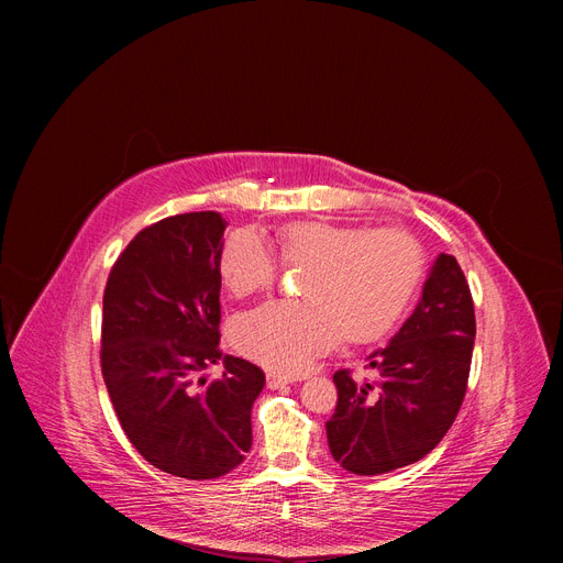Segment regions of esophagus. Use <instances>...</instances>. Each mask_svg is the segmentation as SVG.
I'll return each instance as SVG.
<instances>
[{"label": "esophagus", "instance_id": "34e87169", "mask_svg": "<svg viewBox=\"0 0 563 563\" xmlns=\"http://www.w3.org/2000/svg\"><path fill=\"white\" fill-rule=\"evenodd\" d=\"M287 383H294V378L280 376V374H269V376H266V386H269L272 390H278V388L287 386Z\"/></svg>", "mask_w": 563, "mask_h": 563}]
</instances>
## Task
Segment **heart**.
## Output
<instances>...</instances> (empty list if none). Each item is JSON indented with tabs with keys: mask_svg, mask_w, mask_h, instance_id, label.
<instances>
[{
	"mask_svg": "<svg viewBox=\"0 0 563 563\" xmlns=\"http://www.w3.org/2000/svg\"><path fill=\"white\" fill-rule=\"evenodd\" d=\"M276 242L283 264L308 266L299 285L306 301H272L240 314L232 342L278 374L308 369L340 331L349 342L386 335L424 274V251L404 230L299 221L280 228ZM219 269L230 294L251 297L276 283L278 260L257 230L244 228L228 236Z\"/></svg>",
	"mask_w": 563,
	"mask_h": 563,
	"instance_id": "obj_1",
	"label": "heart"
}]
</instances>
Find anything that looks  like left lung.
Returning <instances> with one entry per match:
<instances>
[{
    "instance_id": "obj_1",
    "label": "left lung",
    "mask_w": 563,
    "mask_h": 563,
    "mask_svg": "<svg viewBox=\"0 0 563 563\" xmlns=\"http://www.w3.org/2000/svg\"><path fill=\"white\" fill-rule=\"evenodd\" d=\"M475 333L467 280L456 257L440 253L418 308L367 358L374 378L333 374L338 406L327 422L333 459L353 475H386L424 459L459 416Z\"/></svg>"
}]
</instances>
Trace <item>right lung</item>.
I'll list each match as a JSON object with an SVG mask.
<instances>
[{
    "instance_id": "add662e5",
    "label": "right lung",
    "mask_w": 563,
    "mask_h": 563,
    "mask_svg": "<svg viewBox=\"0 0 563 563\" xmlns=\"http://www.w3.org/2000/svg\"><path fill=\"white\" fill-rule=\"evenodd\" d=\"M225 221L189 212L143 228L111 266L102 299V376L136 452L183 479H217L251 450L264 372L219 349ZM224 361L212 384L195 376Z\"/></svg>"
}]
</instances>
